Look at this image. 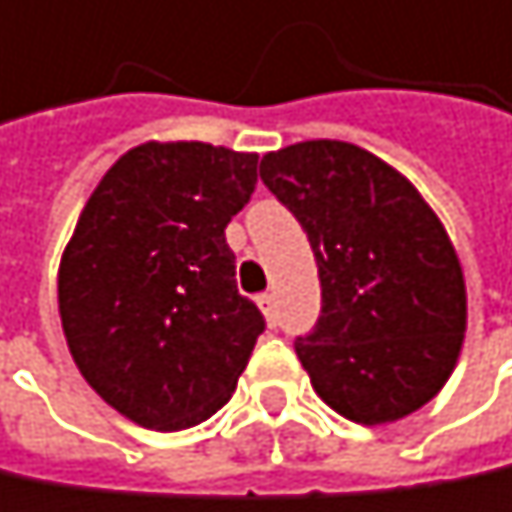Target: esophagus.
<instances>
[{
	"label": "esophagus",
	"instance_id": "obj_1",
	"mask_svg": "<svg viewBox=\"0 0 512 512\" xmlns=\"http://www.w3.org/2000/svg\"><path fill=\"white\" fill-rule=\"evenodd\" d=\"M256 306L262 309L265 321L274 327V324H277V297H274V294H259V297H256Z\"/></svg>",
	"mask_w": 512,
	"mask_h": 512
}]
</instances>
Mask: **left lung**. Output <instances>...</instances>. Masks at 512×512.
<instances>
[{
  "mask_svg": "<svg viewBox=\"0 0 512 512\" xmlns=\"http://www.w3.org/2000/svg\"><path fill=\"white\" fill-rule=\"evenodd\" d=\"M262 182L309 235L321 318L294 342L318 398L356 424L421 410L466 339L457 250L418 188L348 141H300L262 156Z\"/></svg>",
  "mask_w": 512,
  "mask_h": 512,
  "instance_id": "8db88e82",
  "label": "left lung"
}]
</instances>
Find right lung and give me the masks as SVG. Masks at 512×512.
Returning <instances> with one entry per match:
<instances>
[{
	"mask_svg": "<svg viewBox=\"0 0 512 512\" xmlns=\"http://www.w3.org/2000/svg\"><path fill=\"white\" fill-rule=\"evenodd\" d=\"M256 153L147 141L88 197L58 265V315L79 374L123 418L185 430L235 392L259 333L224 229L256 188Z\"/></svg>",
	"mask_w": 512,
	"mask_h": 512,
	"instance_id": "right-lung-1",
	"label": "right lung"
}]
</instances>
